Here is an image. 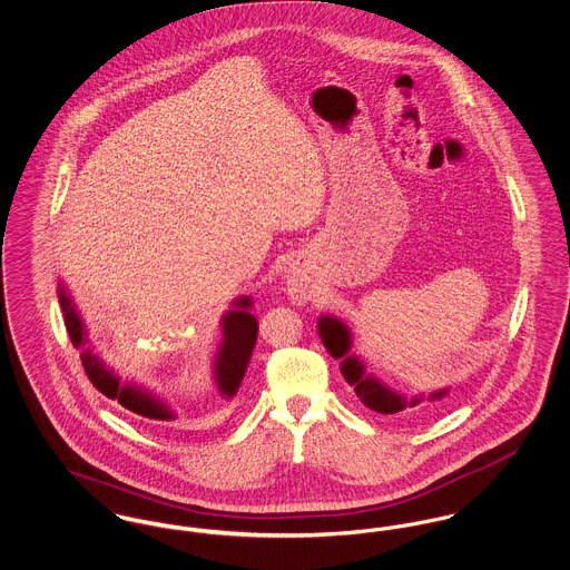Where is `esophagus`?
Masks as SVG:
<instances>
[{
	"instance_id": "34e87169",
	"label": "esophagus",
	"mask_w": 570,
	"mask_h": 570,
	"mask_svg": "<svg viewBox=\"0 0 570 570\" xmlns=\"http://www.w3.org/2000/svg\"><path fill=\"white\" fill-rule=\"evenodd\" d=\"M286 286H288V297L293 298V303H303L307 298L309 291H307V279L303 273H286Z\"/></svg>"
}]
</instances>
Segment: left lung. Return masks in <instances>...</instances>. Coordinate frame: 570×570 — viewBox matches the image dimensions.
Returning a JSON list of instances; mask_svg holds the SVG:
<instances>
[{"label":"left lung","instance_id":"obj_1","mask_svg":"<svg viewBox=\"0 0 570 570\" xmlns=\"http://www.w3.org/2000/svg\"><path fill=\"white\" fill-rule=\"evenodd\" d=\"M318 335L325 344L326 351L333 358H340V372L351 384L356 393V397L374 412L380 414H397V412H407L412 407L421 406L425 402V395H414L406 397L391 386H386L379 376L367 372L365 363L361 356L351 353L353 348V331L344 321L337 316L323 314L318 318ZM449 395V389H440L430 393L428 402H438Z\"/></svg>","mask_w":570,"mask_h":570}]
</instances>
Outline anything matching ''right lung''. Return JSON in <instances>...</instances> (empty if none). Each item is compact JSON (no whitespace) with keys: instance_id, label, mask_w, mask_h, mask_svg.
<instances>
[{"instance_id":"add662e5","label":"right lung","mask_w":570,"mask_h":570,"mask_svg":"<svg viewBox=\"0 0 570 570\" xmlns=\"http://www.w3.org/2000/svg\"><path fill=\"white\" fill-rule=\"evenodd\" d=\"M57 298L61 305L68 335H70L75 348L81 351L85 374L94 382V386L109 400H117L121 406L128 407L130 412L140 414L145 419L175 421L177 412L164 400L154 395L145 386H138L135 382H124L119 379V374H115L112 367H109L98 354L94 353L87 325H85V321L77 309V303L68 293L63 282L57 284ZM249 309H252V298L244 295L230 303V309L219 321L222 340H219L216 358H214V382H216L219 395L226 400L237 395V391L244 382L249 358L254 353V346H256L258 323Z\"/></svg>"}]
</instances>
